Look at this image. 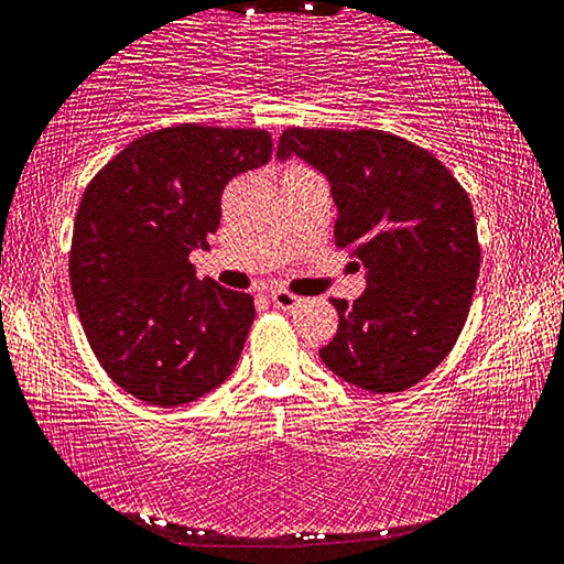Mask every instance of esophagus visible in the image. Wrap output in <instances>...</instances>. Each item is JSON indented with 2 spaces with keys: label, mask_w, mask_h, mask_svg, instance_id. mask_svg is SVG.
Listing matches in <instances>:
<instances>
[{
  "label": "esophagus",
  "mask_w": 564,
  "mask_h": 564,
  "mask_svg": "<svg viewBox=\"0 0 564 564\" xmlns=\"http://www.w3.org/2000/svg\"><path fill=\"white\" fill-rule=\"evenodd\" d=\"M268 299H271L273 306L281 308V311H293L301 303L299 296H293L291 291H283V289H271V291H268Z\"/></svg>",
  "instance_id": "obj_1"
}]
</instances>
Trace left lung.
<instances>
[{"label": "left lung", "instance_id": "1", "mask_svg": "<svg viewBox=\"0 0 564 564\" xmlns=\"http://www.w3.org/2000/svg\"><path fill=\"white\" fill-rule=\"evenodd\" d=\"M275 158L326 177L336 243L366 271L351 306L330 299L338 330L321 361L373 394L411 389L446 359L469 316L479 275L469 195L432 153L381 130L291 128Z\"/></svg>", "mask_w": 564, "mask_h": 564}]
</instances>
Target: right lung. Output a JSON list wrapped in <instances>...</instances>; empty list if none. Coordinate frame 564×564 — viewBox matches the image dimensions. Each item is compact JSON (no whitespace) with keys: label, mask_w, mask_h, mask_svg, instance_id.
Segmentation results:
<instances>
[{"label":"right lung","mask_w":564,"mask_h":564,"mask_svg":"<svg viewBox=\"0 0 564 564\" xmlns=\"http://www.w3.org/2000/svg\"><path fill=\"white\" fill-rule=\"evenodd\" d=\"M268 158L263 130L177 124L130 142L87 185L69 283L97 361L130 397L181 406L234 373L253 296L200 281L187 256L218 230L223 187Z\"/></svg>","instance_id":"obj_1"}]
</instances>
